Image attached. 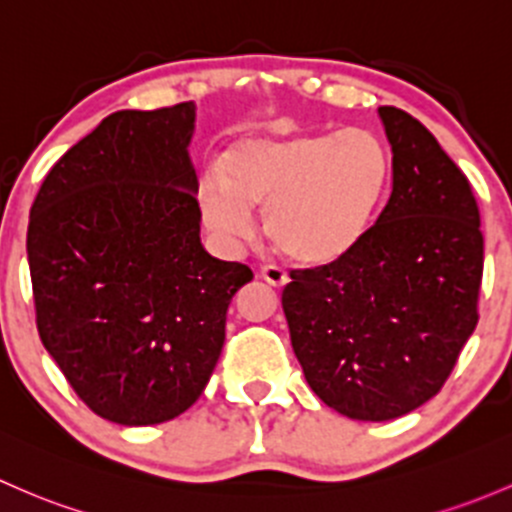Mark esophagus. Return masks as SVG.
Masks as SVG:
<instances>
[{
    "mask_svg": "<svg viewBox=\"0 0 512 512\" xmlns=\"http://www.w3.org/2000/svg\"><path fill=\"white\" fill-rule=\"evenodd\" d=\"M260 277L265 279L267 284H272V287H284V284L289 282L287 272H284L282 267H277V265H265V267H262Z\"/></svg>",
    "mask_w": 512,
    "mask_h": 512,
    "instance_id": "34e87169",
    "label": "esophagus"
}]
</instances>
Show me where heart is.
Returning a JSON list of instances; mask_svg holds the SVG:
<instances>
[{
    "instance_id": "b5f03b06",
    "label": "heart",
    "mask_w": 512,
    "mask_h": 512,
    "mask_svg": "<svg viewBox=\"0 0 512 512\" xmlns=\"http://www.w3.org/2000/svg\"><path fill=\"white\" fill-rule=\"evenodd\" d=\"M392 159L368 129L240 139L198 186V206L218 238L250 235V206L265 208V233L297 265L348 257L373 228Z\"/></svg>"
}]
</instances>
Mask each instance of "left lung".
Returning <instances> with one entry per match:
<instances>
[{"label":"left lung","instance_id":"left-lung-1","mask_svg":"<svg viewBox=\"0 0 512 512\" xmlns=\"http://www.w3.org/2000/svg\"><path fill=\"white\" fill-rule=\"evenodd\" d=\"M392 191L365 240L336 265L292 270L282 306L311 390L336 412L385 422L444 387L473 328L481 213L434 134L380 107Z\"/></svg>","mask_w":512,"mask_h":512}]
</instances>
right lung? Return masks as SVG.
I'll return each instance as SVG.
<instances>
[{
    "instance_id": "1",
    "label": "right lung",
    "mask_w": 512,
    "mask_h": 512,
    "mask_svg": "<svg viewBox=\"0 0 512 512\" xmlns=\"http://www.w3.org/2000/svg\"><path fill=\"white\" fill-rule=\"evenodd\" d=\"M196 107L120 110L53 164L29 215L36 328L75 395L125 427L201 397L252 279L201 245Z\"/></svg>"
}]
</instances>
